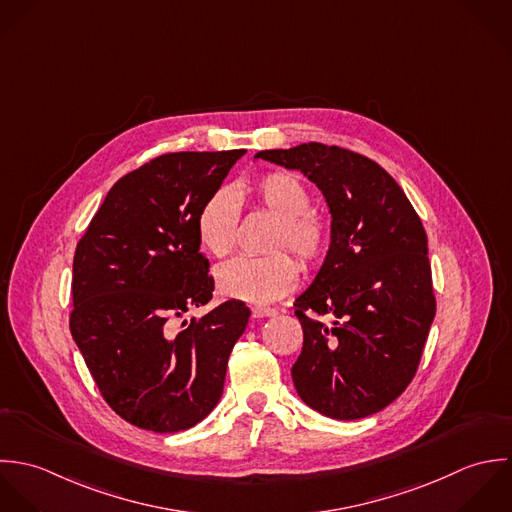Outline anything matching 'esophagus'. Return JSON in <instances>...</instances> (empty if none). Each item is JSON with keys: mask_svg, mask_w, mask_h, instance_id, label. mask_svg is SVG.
Listing matches in <instances>:
<instances>
[{"mask_svg": "<svg viewBox=\"0 0 512 512\" xmlns=\"http://www.w3.org/2000/svg\"><path fill=\"white\" fill-rule=\"evenodd\" d=\"M251 314L255 318H265V316H275L277 314V308L271 307H253L251 308Z\"/></svg>", "mask_w": 512, "mask_h": 512, "instance_id": "obj_1", "label": "esophagus"}]
</instances>
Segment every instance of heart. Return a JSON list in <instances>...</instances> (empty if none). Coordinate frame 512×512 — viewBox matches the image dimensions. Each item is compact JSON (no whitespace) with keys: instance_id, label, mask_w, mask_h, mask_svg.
<instances>
[{"instance_id":"heart-1","label":"heart","mask_w":512,"mask_h":512,"mask_svg":"<svg viewBox=\"0 0 512 512\" xmlns=\"http://www.w3.org/2000/svg\"><path fill=\"white\" fill-rule=\"evenodd\" d=\"M269 215L277 217L267 257H239L223 263L215 271L217 289L227 299L251 305H267L287 295L299 277V267L291 255L279 251L289 247L303 267L320 261L328 231L324 221L310 211L307 186L289 172H271L255 178L239 190ZM239 223V200L231 188H219L205 200L196 229L205 251L225 257L233 251Z\"/></svg>"}]
</instances>
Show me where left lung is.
Here are the masks:
<instances>
[{
  "instance_id": "left-lung-1",
  "label": "left lung",
  "mask_w": 512,
  "mask_h": 512,
  "mask_svg": "<svg viewBox=\"0 0 512 512\" xmlns=\"http://www.w3.org/2000/svg\"><path fill=\"white\" fill-rule=\"evenodd\" d=\"M255 158L303 172L332 217L324 263L295 301L297 394L332 419L372 415L408 388L435 316L421 219L380 164L346 148L308 142Z\"/></svg>"
}]
</instances>
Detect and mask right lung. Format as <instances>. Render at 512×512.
I'll return each instance as SVG.
<instances>
[{"instance_id": "obj_1", "label": "right lung", "mask_w": 512, "mask_h": 512, "mask_svg": "<svg viewBox=\"0 0 512 512\" xmlns=\"http://www.w3.org/2000/svg\"><path fill=\"white\" fill-rule=\"evenodd\" d=\"M245 150L164 154L120 178L77 245L71 334L106 404L128 423L194 427L223 394L251 310L213 297L198 213Z\"/></svg>"}]
</instances>
